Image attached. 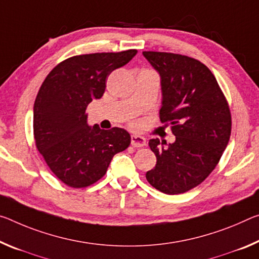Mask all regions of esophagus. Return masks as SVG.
<instances>
[{
  "mask_svg": "<svg viewBox=\"0 0 259 259\" xmlns=\"http://www.w3.org/2000/svg\"><path fill=\"white\" fill-rule=\"evenodd\" d=\"M131 145L134 147H142L146 145L145 137L139 136V135H133L131 136Z\"/></svg>",
  "mask_w": 259,
  "mask_h": 259,
  "instance_id": "obj_1",
  "label": "esophagus"
}]
</instances>
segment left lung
<instances>
[{"instance_id":"1","label":"left lung","mask_w":259,"mask_h":259,"mask_svg":"<svg viewBox=\"0 0 259 259\" xmlns=\"http://www.w3.org/2000/svg\"><path fill=\"white\" fill-rule=\"evenodd\" d=\"M160 76V120L169 123L171 144L150 139L157 165L146 173L152 187L168 195L186 192L214 169L229 142L232 117L218 81L206 65L189 56L143 52Z\"/></svg>"}]
</instances>
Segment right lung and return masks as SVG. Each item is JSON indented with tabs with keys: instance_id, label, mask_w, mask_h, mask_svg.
Here are the masks:
<instances>
[{
	"instance_id": "1",
	"label": "right lung",
	"mask_w": 259,
	"mask_h": 259,
	"mask_svg": "<svg viewBox=\"0 0 259 259\" xmlns=\"http://www.w3.org/2000/svg\"><path fill=\"white\" fill-rule=\"evenodd\" d=\"M136 54V49H129L73 56L57 64L41 85L33 106L35 145L67 186L85 188L97 182L114 155L130 145L124 129L89 125L86 108L105 93L109 73Z\"/></svg>"
}]
</instances>
